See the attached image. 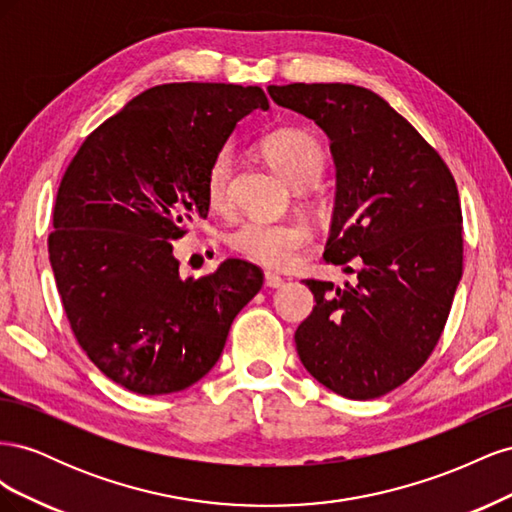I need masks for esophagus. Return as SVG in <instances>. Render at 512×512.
I'll return each mask as SVG.
<instances>
[{
  "instance_id": "34e87169",
  "label": "esophagus",
  "mask_w": 512,
  "mask_h": 512,
  "mask_svg": "<svg viewBox=\"0 0 512 512\" xmlns=\"http://www.w3.org/2000/svg\"><path fill=\"white\" fill-rule=\"evenodd\" d=\"M284 284V280L280 275H275V273H271V271H267L265 273V286L267 288H280Z\"/></svg>"
}]
</instances>
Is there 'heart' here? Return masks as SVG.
I'll list each match as a JSON object with an SVG mask.
<instances>
[{"mask_svg":"<svg viewBox=\"0 0 512 512\" xmlns=\"http://www.w3.org/2000/svg\"><path fill=\"white\" fill-rule=\"evenodd\" d=\"M260 149L277 173L297 190L314 185L327 162L318 138L303 130H277L265 136ZM232 166H235V156L230 149H222L215 153L207 168L205 196L213 211L222 213L230 207ZM309 239H312V230L303 220L250 218L237 224L228 235L232 250L275 269L288 267Z\"/></svg>","mask_w":512,"mask_h":512,"instance_id":"heart-1","label":"heart"}]
</instances>
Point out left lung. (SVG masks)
<instances>
[{"mask_svg": "<svg viewBox=\"0 0 512 512\" xmlns=\"http://www.w3.org/2000/svg\"><path fill=\"white\" fill-rule=\"evenodd\" d=\"M267 91L329 136L335 207L324 260L359 265L344 286L303 282L316 305L294 333L299 359L337 395H386L427 361L451 312L463 262L455 179L374 91L348 83Z\"/></svg>", "mask_w": 512, "mask_h": 512, "instance_id": "left-lung-1", "label": "left lung"}]
</instances>
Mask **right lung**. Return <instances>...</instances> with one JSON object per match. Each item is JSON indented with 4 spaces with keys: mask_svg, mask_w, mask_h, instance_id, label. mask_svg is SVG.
<instances>
[{
    "mask_svg": "<svg viewBox=\"0 0 512 512\" xmlns=\"http://www.w3.org/2000/svg\"><path fill=\"white\" fill-rule=\"evenodd\" d=\"M256 108H269L260 87H151L85 138L59 183L49 260L61 303L91 363L136 395L207 376L262 288L239 258L181 277L170 245L207 218V168Z\"/></svg>",
    "mask_w": 512,
    "mask_h": 512,
    "instance_id": "1",
    "label": "right lung"
}]
</instances>
